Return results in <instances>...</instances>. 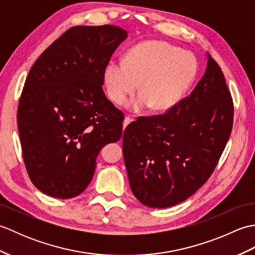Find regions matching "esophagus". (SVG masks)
I'll return each mask as SVG.
<instances>
[{
    "instance_id": "esophagus-1",
    "label": "esophagus",
    "mask_w": 255,
    "mask_h": 255,
    "mask_svg": "<svg viewBox=\"0 0 255 255\" xmlns=\"http://www.w3.org/2000/svg\"><path fill=\"white\" fill-rule=\"evenodd\" d=\"M132 122V118H130L129 116H125V118H124V128L127 126V125H129Z\"/></svg>"
}]
</instances>
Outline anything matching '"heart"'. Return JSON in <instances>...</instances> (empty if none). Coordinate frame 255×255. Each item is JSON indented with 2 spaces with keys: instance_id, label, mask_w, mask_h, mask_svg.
I'll use <instances>...</instances> for the list:
<instances>
[{
  "instance_id": "1",
  "label": "heart",
  "mask_w": 255,
  "mask_h": 255,
  "mask_svg": "<svg viewBox=\"0 0 255 255\" xmlns=\"http://www.w3.org/2000/svg\"><path fill=\"white\" fill-rule=\"evenodd\" d=\"M197 63L192 53L159 40L140 42L127 52L124 61L111 60L103 72L106 93L123 105L137 89L139 95L128 103L131 112L151 107L167 111L177 104L192 85Z\"/></svg>"
}]
</instances>
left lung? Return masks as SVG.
Segmentation results:
<instances>
[{
	"instance_id": "1",
	"label": "left lung",
	"mask_w": 255,
	"mask_h": 255,
	"mask_svg": "<svg viewBox=\"0 0 255 255\" xmlns=\"http://www.w3.org/2000/svg\"><path fill=\"white\" fill-rule=\"evenodd\" d=\"M207 59L189 96L163 115L138 118L124 131L129 184L148 207H172L191 197L210 177L228 142L234 103L218 63Z\"/></svg>"
}]
</instances>
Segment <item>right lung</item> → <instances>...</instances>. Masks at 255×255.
<instances>
[{"label":"right lung","instance_id":"add662e5","mask_svg":"<svg viewBox=\"0 0 255 255\" xmlns=\"http://www.w3.org/2000/svg\"><path fill=\"white\" fill-rule=\"evenodd\" d=\"M128 32L75 26L37 59L21 92L17 124L26 170L46 195L72 198L88 187L96 158L123 132V113L103 91V72Z\"/></svg>","mask_w":255,"mask_h":255}]
</instances>
